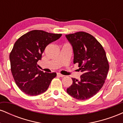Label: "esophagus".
Segmentation results:
<instances>
[{"label":"esophagus","instance_id":"34e87169","mask_svg":"<svg viewBox=\"0 0 123 123\" xmlns=\"http://www.w3.org/2000/svg\"><path fill=\"white\" fill-rule=\"evenodd\" d=\"M57 76H60V77H64V75H63V74H61V73H57Z\"/></svg>","mask_w":123,"mask_h":123}]
</instances>
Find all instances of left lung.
<instances>
[{
  "mask_svg": "<svg viewBox=\"0 0 123 123\" xmlns=\"http://www.w3.org/2000/svg\"><path fill=\"white\" fill-rule=\"evenodd\" d=\"M73 47V63H78L83 72L79 80L72 78L73 83L67 92L79 100L95 95L104 86L109 65L105 51L94 36L84 32L66 35Z\"/></svg>",
  "mask_w": 123,
  "mask_h": 123,
  "instance_id": "1",
  "label": "left lung"
}]
</instances>
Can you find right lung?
Segmentation results:
<instances>
[{"mask_svg": "<svg viewBox=\"0 0 123 123\" xmlns=\"http://www.w3.org/2000/svg\"><path fill=\"white\" fill-rule=\"evenodd\" d=\"M62 34L33 30L15 42L10 54L11 71L14 81L22 92L29 95L42 94L47 90L57 73H44L37 68L45 48L61 37Z\"/></svg>", "mask_w": 123, "mask_h": 123, "instance_id": "obj_1", "label": "right lung"}]
</instances>
